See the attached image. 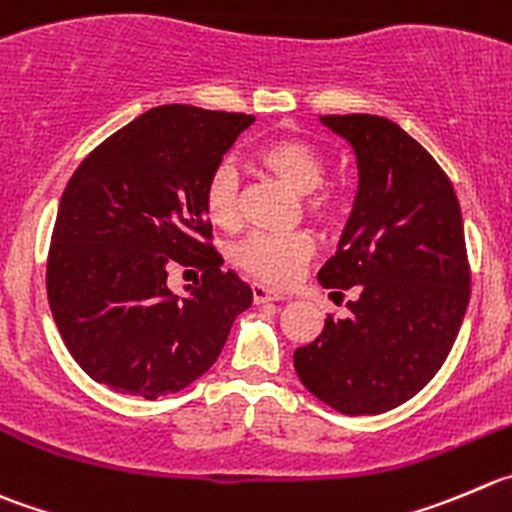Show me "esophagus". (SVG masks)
<instances>
[{"mask_svg":"<svg viewBox=\"0 0 512 512\" xmlns=\"http://www.w3.org/2000/svg\"><path fill=\"white\" fill-rule=\"evenodd\" d=\"M251 294H253V301H256V304H266V301H284L286 299V294H279V291L269 289V286H264V284H253Z\"/></svg>","mask_w":512,"mask_h":512,"instance_id":"1","label":"esophagus"}]
</instances>
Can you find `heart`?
<instances>
[{
  "label": "heart",
  "mask_w": 512,
  "mask_h": 512,
  "mask_svg": "<svg viewBox=\"0 0 512 512\" xmlns=\"http://www.w3.org/2000/svg\"><path fill=\"white\" fill-rule=\"evenodd\" d=\"M256 160L281 178L291 191L301 193V208L321 226H337L347 211V198L339 188L324 186L326 160L304 138L281 135L256 150ZM238 170L231 163H218L203 188V206L208 218L221 228L238 223ZM314 256V238L304 231L251 233L233 248V264L253 279L271 286H286L301 274Z\"/></svg>",
  "instance_id": "heart-1"
}]
</instances>
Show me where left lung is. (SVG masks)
Segmentation results:
<instances>
[{
	"mask_svg": "<svg viewBox=\"0 0 512 512\" xmlns=\"http://www.w3.org/2000/svg\"><path fill=\"white\" fill-rule=\"evenodd\" d=\"M357 155L359 188L324 289H352L347 319H324L294 352L301 384L342 415L415 397L455 344L470 301L460 203L437 160L379 115H324Z\"/></svg>",
	"mask_w": 512,
	"mask_h": 512,
	"instance_id": "1",
	"label": "left lung"
}]
</instances>
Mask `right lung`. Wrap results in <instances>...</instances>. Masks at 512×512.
Returning a JSON list of instances; mask_svg holds the SVG:
<instances>
[{
	"label": "right lung",
	"instance_id": "obj_1",
	"mask_svg": "<svg viewBox=\"0 0 512 512\" xmlns=\"http://www.w3.org/2000/svg\"><path fill=\"white\" fill-rule=\"evenodd\" d=\"M253 115L160 105L72 173L47 259V299L75 362L115 392L158 399L211 369L253 294L221 271L203 188ZM175 265L202 271L186 297Z\"/></svg>",
	"mask_w": 512,
	"mask_h": 512
}]
</instances>
